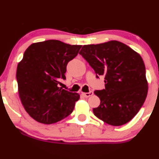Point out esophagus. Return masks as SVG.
Masks as SVG:
<instances>
[{"instance_id":"34e87169","label":"esophagus","mask_w":159,"mask_h":159,"mask_svg":"<svg viewBox=\"0 0 159 159\" xmlns=\"http://www.w3.org/2000/svg\"><path fill=\"white\" fill-rule=\"evenodd\" d=\"M81 94L83 95L85 98H89V97H90L93 95V92L89 91V93H81Z\"/></svg>"}]
</instances>
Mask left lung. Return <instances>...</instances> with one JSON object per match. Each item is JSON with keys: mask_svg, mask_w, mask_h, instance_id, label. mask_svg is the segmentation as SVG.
I'll list each match as a JSON object with an SVG mask.
<instances>
[{"mask_svg": "<svg viewBox=\"0 0 159 159\" xmlns=\"http://www.w3.org/2000/svg\"><path fill=\"white\" fill-rule=\"evenodd\" d=\"M80 55L104 76L105 89L95 90L100 105L93 108L97 118L112 126L127 124L138 113L148 91L146 69L141 55L118 41L84 45Z\"/></svg>", "mask_w": 159, "mask_h": 159, "instance_id": "8db88e82", "label": "left lung"}]
</instances>
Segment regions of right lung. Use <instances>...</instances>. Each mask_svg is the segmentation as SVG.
<instances>
[{
    "label": "right lung",
    "mask_w": 159,
    "mask_h": 159,
    "mask_svg": "<svg viewBox=\"0 0 159 159\" xmlns=\"http://www.w3.org/2000/svg\"><path fill=\"white\" fill-rule=\"evenodd\" d=\"M81 48V45L48 40L26 49L17 67L18 94L25 110L35 121L56 123L72 112L80 95L58 84L66 79V65Z\"/></svg>",
    "instance_id": "add662e5"
}]
</instances>
